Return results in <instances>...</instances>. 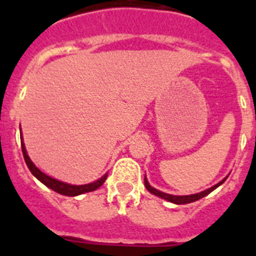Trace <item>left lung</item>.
Listing matches in <instances>:
<instances>
[{"instance_id":"1","label":"left lung","mask_w":256,"mask_h":256,"mask_svg":"<svg viewBox=\"0 0 256 256\" xmlns=\"http://www.w3.org/2000/svg\"><path fill=\"white\" fill-rule=\"evenodd\" d=\"M226 180H223L222 182H219L218 184H216V186H212V188L209 190H205V191L200 192V194H195V195H188V196H173V195H168V194H164V192L159 191V190L154 188V187H151L150 184H148V180L144 178V187L148 188V191H150L151 194H154V195L159 196V198H164V200H168L170 201V202H174V204H188V202H194V201L198 200V198H202L204 196H206L208 194H210L212 191H214V190L218 186H220L222 183L224 182Z\"/></svg>"}]
</instances>
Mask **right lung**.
<instances>
[{"instance_id": "right-lung-1", "label": "right lung", "mask_w": 256, "mask_h": 256, "mask_svg": "<svg viewBox=\"0 0 256 256\" xmlns=\"http://www.w3.org/2000/svg\"><path fill=\"white\" fill-rule=\"evenodd\" d=\"M22 155H24V160H26V165H28V168L29 170L32 172V174H33L36 178H38V180L44 183V184H46L47 187H50V188L54 190V191L58 192V194H61V195L76 196V195H80V194H86V192L94 191V190H97L98 187L102 186L104 182H105L106 178H108V174H105L102 178H100V180H96V182L94 183H90V184H83V186H73V184H68V183L60 182V180L48 177V176H46L44 173H42V172H40V169H38L37 166L30 162L28 154H26V146H24L22 142Z\"/></svg>"}]
</instances>
